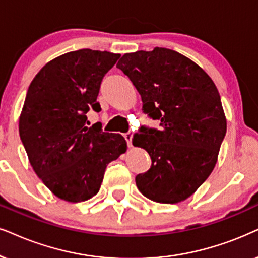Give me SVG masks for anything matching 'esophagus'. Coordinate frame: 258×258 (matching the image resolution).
<instances>
[{"label":"esophagus","instance_id":"esophagus-1","mask_svg":"<svg viewBox=\"0 0 258 258\" xmlns=\"http://www.w3.org/2000/svg\"><path fill=\"white\" fill-rule=\"evenodd\" d=\"M124 139H125V141H126V143H128V147H132V142H133V136H134V133L133 132H128V133H125L124 135Z\"/></svg>","mask_w":258,"mask_h":258}]
</instances>
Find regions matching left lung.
I'll use <instances>...</instances> for the list:
<instances>
[{
  "mask_svg": "<svg viewBox=\"0 0 258 258\" xmlns=\"http://www.w3.org/2000/svg\"><path fill=\"white\" fill-rule=\"evenodd\" d=\"M117 68L141 95L142 111L160 121L159 129L142 125L133 137L152 159L136 175L137 188L153 202H182L212 173L225 137L218 90L200 66L168 48L125 53Z\"/></svg>",
  "mask_w": 258,
  "mask_h": 258,
  "instance_id": "8db88e82",
  "label": "left lung"
}]
</instances>
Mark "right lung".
I'll use <instances>...</instances> for the list:
<instances>
[{
	"instance_id": "add662e5",
	"label": "right lung",
	"mask_w": 258,
	"mask_h": 258,
	"mask_svg": "<svg viewBox=\"0 0 258 258\" xmlns=\"http://www.w3.org/2000/svg\"><path fill=\"white\" fill-rule=\"evenodd\" d=\"M121 54L84 48L40 70L27 91L19 133L29 162L53 195L70 203L98 193L106 166L126 150L124 137L88 126L99 112L102 80Z\"/></svg>"
}]
</instances>
